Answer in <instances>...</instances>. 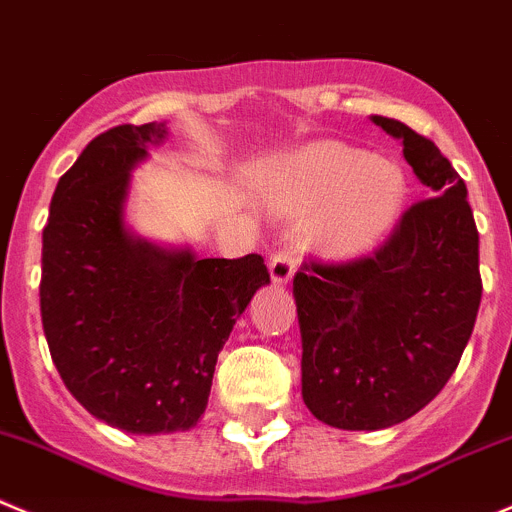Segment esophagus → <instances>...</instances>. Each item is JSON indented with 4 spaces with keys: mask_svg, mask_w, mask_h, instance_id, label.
<instances>
[{
    "mask_svg": "<svg viewBox=\"0 0 512 512\" xmlns=\"http://www.w3.org/2000/svg\"><path fill=\"white\" fill-rule=\"evenodd\" d=\"M269 271L274 284H289L296 271V251L294 246H279L269 259Z\"/></svg>",
    "mask_w": 512,
    "mask_h": 512,
    "instance_id": "esophagus-1",
    "label": "esophagus"
}]
</instances>
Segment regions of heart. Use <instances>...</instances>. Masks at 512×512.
<instances>
[{
    "mask_svg": "<svg viewBox=\"0 0 512 512\" xmlns=\"http://www.w3.org/2000/svg\"><path fill=\"white\" fill-rule=\"evenodd\" d=\"M281 208L314 211L316 238L334 256L372 248L397 221L407 196L402 168L354 145L321 140L284 160L276 178Z\"/></svg>",
    "mask_w": 512,
    "mask_h": 512,
    "instance_id": "1",
    "label": "heart"
}]
</instances>
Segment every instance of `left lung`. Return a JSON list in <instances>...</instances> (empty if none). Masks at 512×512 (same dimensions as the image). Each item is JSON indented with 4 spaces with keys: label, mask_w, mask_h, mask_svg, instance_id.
<instances>
[{
    "label": "left lung",
    "mask_w": 512,
    "mask_h": 512,
    "mask_svg": "<svg viewBox=\"0 0 512 512\" xmlns=\"http://www.w3.org/2000/svg\"><path fill=\"white\" fill-rule=\"evenodd\" d=\"M435 196L352 261H304L294 276L301 394L316 420L382 430L430 405L460 364L483 296L465 180L425 135L374 115Z\"/></svg>",
    "instance_id": "8db88e82"
}]
</instances>
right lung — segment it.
<instances>
[{
  "mask_svg": "<svg viewBox=\"0 0 512 512\" xmlns=\"http://www.w3.org/2000/svg\"><path fill=\"white\" fill-rule=\"evenodd\" d=\"M165 123L118 125L60 178L42 231L40 309L52 362L90 415L135 435L191 430L218 352L256 289L259 253L196 259L125 231L130 170Z\"/></svg>",
  "mask_w": 512,
  "mask_h": 512,
  "instance_id": "obj_1",
  "label": "right lung"
}]
</instances>
